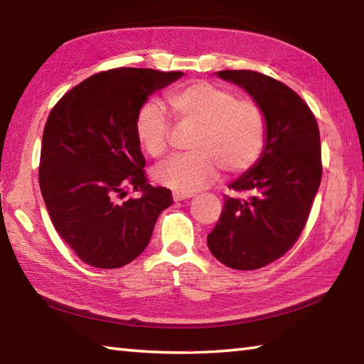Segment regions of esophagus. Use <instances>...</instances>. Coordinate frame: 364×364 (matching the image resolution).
I'll list each match as a JSON object with an SVG mask.
<instances>
[{
  "label": "esophagus",
  "mask_w": 364,
  "mask_h": 364,
  "mask_svg": "<svg viewBox=\"0 0 364 364\" xmlns=\"http://www.w3.org/2000/svg\"><path fill=\"white\" fill-rule=\"evenodd\" d=\"M193 196H194L193 193H180V191H175L173 199L175 200H184V199H191Z\"/></svg>",
  "instance_id": "obj_1"
}]
</instances>
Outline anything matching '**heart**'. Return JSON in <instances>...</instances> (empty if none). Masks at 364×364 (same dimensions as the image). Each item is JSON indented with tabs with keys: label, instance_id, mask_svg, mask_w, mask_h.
I'll return each instance as SVG.
<instances>
[{
	"label": "heart",
	"instance_id": "heart-1",
	"mask_svg": "<svg viewBox=\"0 0 364 364\" xmlns=\"http://www.w3.org/2000/svg\"><path fill=\"white\" fill-rule=\"evenodd\" d=\"M165 102L180 130H193L189 154L175 157L154 171L156 180L180 193H196L213 183L220 168L237 175L259 161L266 146L267 119L259 103L235 97L228 87L196 81L173 89ZM171 122L159 103L138 109L135 135L146 153L162 159L168 153Z\"/></svg>",
	"mask_w": 364,
	"mask_h": 364
}]
</instances>
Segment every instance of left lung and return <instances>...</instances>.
Instances as JSON below:
<instances>
[{"label":"left lung","instance_id":"1","mask_svg":"<svg viewBox=\"0 0 364 364\" xmlns=\"http://www.w3.org/2000/svg\"><path fill=\"white\" fill-rule=\"evenodd\" d=\"M218 76L261 105L267 136L259 162L229 184L237 196H224L207 243L224 266L255 270L285 255L306 228L323 173L320 130L309 105L287 84L251 70Z\"/></svg>","mask_w":364,"mask_h":364}]
</instances>
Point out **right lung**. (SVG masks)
<instances>
[{
  "label": "right lung",
  "mask_w": 364,
  "mask_h": 364,
  "mask_svg": "<svg viewBox=\"0 0 364 364\" xmlns=\"http://www.w3.org/2000/svg\"><path fill=\"white\" fill-rule=\"evenodd\" d=\"M181 76L151 68L100 71L50 109L39 188L55 230L89 266L117 269L134 261L173 203L170 189L148 183L135 117L149 94ZM129 190L139 197L124 200Z\"/></svg>",
  "instance_id": "add662e5"
}]
</instances>
